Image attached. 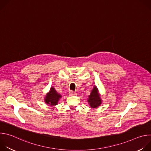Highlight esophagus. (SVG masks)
Here are the masks:
<instances>
[{
    "mask_svg": "<svg viewBox=\"0 0 151 151\" xmlns=\"http://www.w3.org/2000/svg\"><path fill=\"white\" fill-rule=\"evenodd\" d=\"M69 94L70 96H75V95H76V93H75V92H74L73 91H70Z\"/></svg>",
    "mask_w": 151,
    "mask_h": 151,
    "instance_id": "1",
    "label": "esophagus"
}]
</instances>
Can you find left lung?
Returning <instances> with one entry per match:
<instances>
[{
    "mask_svg": "<svg viewBox=\"0 0 151 151\" xmlns=\"http://www.w3.org/2000/svg\"><path fill=\"white\" fill-rule=\"evenodd\" d=\"M88 102L90 103V106L93 107V108H96V107H98L101 104V99L98 93L97 88L96 87H94L90 95L89 96Z\"/></svg>",
    "mask_w": 151,
    "mask_h": 151,
    "instance_id": "obj_1",
    "label": "left lung"
}]
</instances>
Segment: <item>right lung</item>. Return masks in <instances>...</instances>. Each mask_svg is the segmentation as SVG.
I'll return each instance as SVG.
<instances>
[{
    "mask_svg": "<svg viewBox=\"0 0 151 151\" xmlns=\"http://www.w3.org/2000/svg\"><path fill=\"white\" fill-rule=\"evenodd\" d=\"M61 97V96L56 92L54 88L51 87L50 92L47 94L45 101L47 104H50L51 106L56 105L58 103V100Z\"/></svg>",
    "mask_w": 151,
    "mask_h": 151,
    "instance_id": "add662e5",
    "label": "right lung"
}]
</instances>
